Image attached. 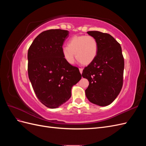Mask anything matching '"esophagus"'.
<instances>
[{
	"instance_id": "1",
	"label": "esophagus",
	"mask_w": 146,
	"mask_h": 146,
	"mask_svg": "<svg viewBox=\"0 0 146 146\" xmlns=\"http://www.w3.org/2000/svg\"><path fill=\"white\" fill-rule=\"evenodd\" d=\"M79 70H80V72L81 74H82V72H83V69L82 68H80V69H79Z\"/></svg>"
}]
</instances>
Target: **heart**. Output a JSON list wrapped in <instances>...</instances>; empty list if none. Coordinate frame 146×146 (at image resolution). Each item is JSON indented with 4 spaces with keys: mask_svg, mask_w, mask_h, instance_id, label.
I'll list each match as a JSON object with an SVG mask.
<instances>
[{
    "mask_svg": "<svg viewBox=\"0 0 146 146\" xmlns=\"http://www.w3.org/2000/svg\"><path fill=\"white\" fill-rule=\"evenodd\" d=\"M98 43L95 38L90 35L74 36L68 42V46L62 48L64 60L69 64L76 59L83 65H88L94 61L98 54Z\"/></svg>",
    "mask_w": 146,
    "mask_h": 146,
    "instance_id": "obj_1",
    "label": "heart"
}]
</instances>
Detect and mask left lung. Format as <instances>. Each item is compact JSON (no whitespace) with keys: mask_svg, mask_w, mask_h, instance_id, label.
<instances>
[{"mask_svg":"<svg viewBox=\"0 0 146 146\" xmlns=\"http://www.w3.org/2000/svg\"><path fill=\"white\" fill-rule=\"evenodd\" d=\"M87 33L98 41V51L94 61L83 70L82 77L89 81L86 96L92 104L107 106L115 100L123 85L124 60L121 46L110 34L98 31Z\"/></svg>","mask_w":146,"mask_h":146,"instance_id":"obj_1","label":"left lung"}]
</instances>
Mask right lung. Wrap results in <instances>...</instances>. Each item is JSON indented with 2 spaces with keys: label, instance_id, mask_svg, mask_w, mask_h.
<instances>
[{
  "label": "right lung",
  "instance_id": "obj_1",
  "mask_svg": "<svg viewBox=\"0 0 146 146\" xmlns=\"http://www.w3.org/2000/svg\"><path fill=\"white\" fill-rule=\"evenodd\" d=\"M68 30L51 29L36 37L28 50V74L36 97L46 107L56 108L71 97V88L82 78L78 68L62 55Z\"/></svg>",
  "mask_w": 146,
  "mask_h": 146
}]
</instances>
